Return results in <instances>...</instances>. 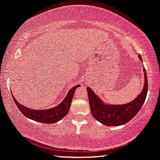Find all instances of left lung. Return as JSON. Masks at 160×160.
Instances as JSON below:
<instances>
[{
    "instance_id": "1",
    "label": "left lung",
    "mask_w": 160,
    "mask_h": 160,
    "mask_svg": "<svg viewBox=\"0 0 160 160\" xmlns=\"http://www.w3.org/2000/svg\"><path fill=\"white\" fill-rule=\"evenodd\" d=\"M139 60L142 58L139 55ZM144 85L141 93L135 100L124 105H108L99 98L90 88H87L90 110L94 118L107 126H119L131 120L142 107L148 90V76L143 68Z\"/></svg>"
}]
</instances>
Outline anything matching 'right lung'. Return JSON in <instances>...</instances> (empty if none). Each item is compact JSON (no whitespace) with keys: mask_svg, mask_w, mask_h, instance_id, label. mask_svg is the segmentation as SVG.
Wrapping results in <instances>:
<instances>
[{"mask_svg":"<svg viewBox=\"0 0 160 160\" xmlns=\"http://www.w3.org/2000/svg\"><path fill=\"white\" fill-rule=\"evenodd\" d=\"M80 85L74 86L68 92L66 97L61 103H60L56 107L48 109V110H32V109L24 107L23 105L20 104L16 100V98L12 94V92L11 95L18 108L25 117L41 123L52 124L57 122L64 118L65 116H66L70 110L71 102H72L73 96H74V92L76 88L80 87Z\"/></svg>","mask_w":160,"mask_h":160,"instance_id":"1","label":"right lung"}]
</instances>
